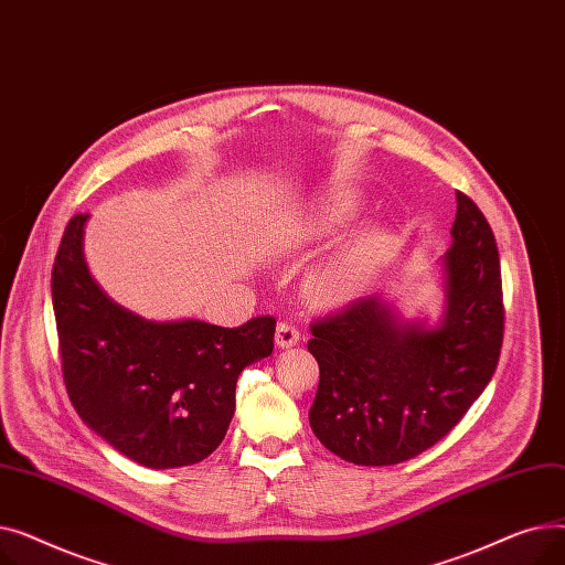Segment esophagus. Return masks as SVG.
<instances>
[{
	"label": "esophagus",
	"instance_id": "34e87169",
	"mask_svg": "<svg viewBox=\"0 0 565 565\" xmlns=\"http://www.w3.org/2000/svg\"><path fill=\"white\" fill-rule=\"evenodd\" d=\"M275 341L279 348H290L300 341V328L295 322H279L277 324V332H275Z\"/></svg>",
	"mask_w": 565,
	"mask_h": 565
}]
</instances>
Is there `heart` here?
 <instances>
[{"mask_svg": "<svg viewBox=\"0 0 565 565\" xmlns=\"http://www.w3.org/2000/svg\"><path fill=\"white\" fill-rule=\"evenodd\" d=\"M358 199L350 192H332L318 201L300 222L292 226V243L307 247L334 235L358 215ZM384 249V235L375 228L354 235L337 254L324 260L309 279V292L318 305H341L362 288L373 265Z\"/></svg>", "mask_w": 565, "mask_h": 565, "instance_id": "b5f03b06", "label": "heart"}]
</instances>
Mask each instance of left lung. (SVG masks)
Here are the masks:
<instances>
[{
    "label": "left lung",
    "instance_id": "obj_1",
    "mask_svg": "<svg viewBox=\"0 0 565 565\" xmlns=\"http://www.w3.org/2000/svg\"><path fill=\"white\" fill-rule=\"evenodd\" d=\"M456 199L439 324L405 322L377 295L311 324L320 382L309 424L348 462L382 467L419 456L494 375L503 341L499 252L479 205L462 192Z\"/></svg>",
    "mask_w": 565,
    "mask_h": 565
}]
</instances>
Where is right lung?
<instances>
[{"label": "right lung", "mask_w": 565, "mask_h": 565, "mask_svg": "<svg viewBox=\"0 0 565 565\" xmlns=\"http://www.w3.org/2000/svg\"><path fill=\"white\" fill-rule=\"evenodd\" d=\"M86 220L71 217L52 267L68 398L88 428L143 467L201 462L228 430L237 375L273 354L277 320L256 316L241 328H220L135 316L88 273Z\"/></svg>", "instance_id": "add662e5"}]
</instances>
